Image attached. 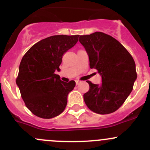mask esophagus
<instances>
[{
	"instance_id": "obj_1",
	"label": "esophagus",
	"mask_w": 150,
	"mask_h": 150,
	"mask_svg": "<svg viewBox=\"0 0 150 150\" xmlns=\"http://www.w3.org/2000/svg\"><path fill=\"white\" fill-rule=\"evenodd\" d=\"M81 81H79V80H76V85L80 84V83H81Z\"/></svg>"
}]
</instances>
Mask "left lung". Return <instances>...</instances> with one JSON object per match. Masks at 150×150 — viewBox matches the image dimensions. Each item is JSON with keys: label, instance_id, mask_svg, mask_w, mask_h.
<instances>
[{"label": "left lung", "instance_id": "left-lung-1", "mask_svg": "<svg viewBox=\"0 0 150 150\" xmlns=\"http://www.w3.org/2000/svg\"><path fill=\"white\" fill-rule=\"evenodd\" d=\"M79 41L87 53L90 68L96 69L102 80L100 85L87 81L85 104L95 113H112L132 91L137 77L134 61L117 40L102 32L80 36Z\"/></svg>", "mask_w": 150, "mask_h": 150}]
</instances>
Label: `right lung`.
Masks as SVG:
<instances>
[{"label": "right lung", "instance_id": "obj_1", "mask_svg": "<svg viewBox=\"0 0 150 150\" xmlns=\"http://www.w3.org/2000/svg\"><path fill=\"white\" fill-rule=\"evenodd\" d=\"M79 35H57L33 45L22 58L16 84L25 106L33 114L51 119L62 114L74 81H62L59 71L62 56L78 41Z\"/></svg>", "mask_w": 150, "mask_h": 150}]
</instances>
